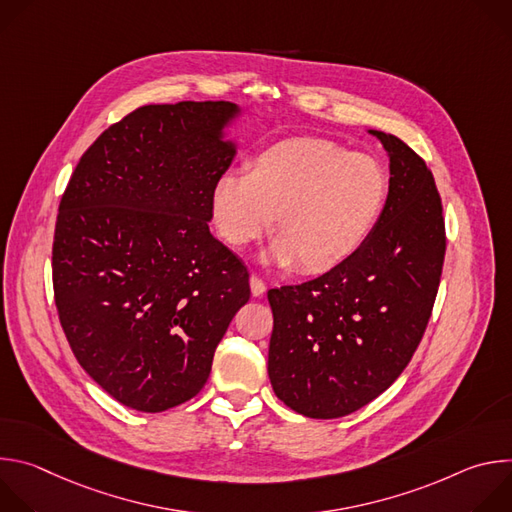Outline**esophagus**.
I'll use <instances>...</instances> for the list:
<instances>
[{
	"mask_svg": "<svg viewBox=\"0 0 512 512\" xmlns=\"http://www.w3.org/2000/svg\"><path fill=\"white\" fill-rule=\"evenodd\" d=\"M249 283H251V294H253L255 298H259V296L265 294V283H263V279H261L259 275H251V277H249Z\"/></svg>",
	"mask_w": 512,
	"mask_h": 512,
	"instance_id": "obj_1",
	"label": "esophagus"
}]
</instances>
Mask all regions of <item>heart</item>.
Wrapping results in <instances>:
<instances>
[{
    "instance_id": "obj_1",
    "label": "heart",
    "mask_w": 512,
    "mask_h": 512,
    "mask_svg": "<svg viewBox=\"0 0 512 512\" xmlns=\"http://www.w3.org/2000/svg\"><path fill=\"white\" fill-rule=\"evenodd\" d=\"M387 200L381 164L328 139H287L263 150L249 174L212 184L210 214L221 239L245 249L271 227L265 261L324 273L350 259L377 227Z\"/></svg>"
}]
</instances>
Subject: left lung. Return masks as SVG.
I'll return each mask as SVG.
<instances>
[{"label":"left lung","instance_id":"left-lung-1","mask_svg":"<svg viewBox=\"0 0 512 512\" xmlns=\"http://www.w3.org/2000/svg\"><path fill=\"white\" fill-rule=\"evenodd\" d=\"M369 133L383 143L391 174L371 237L318 279L267 291L271 387L314 419L344 417L395 383L421 342L442 277L446 227L429 168L399 137Z\"/></svg>","mask_w":512,"mask_h":512}]
</instances>
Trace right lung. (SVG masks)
<instances>
[{
    "mask_svg": "<svg viewBox=\"0 0 512 512\" xmlns=\"http://www.w3.org/2000/svg\"><path fill=\"white\" fill-rule=\"evenodd\" d=\"M241 115L231 101L139 107L97 137L60 200V324L87 375L129 409L160 413L198 395L249 302L247 267L208 229Z\"/></svg>",
    "mask_w": 512,
    "mask_h": 512,
    "instance_id": "1",
    "label": "right lung"
}]
</instances>
